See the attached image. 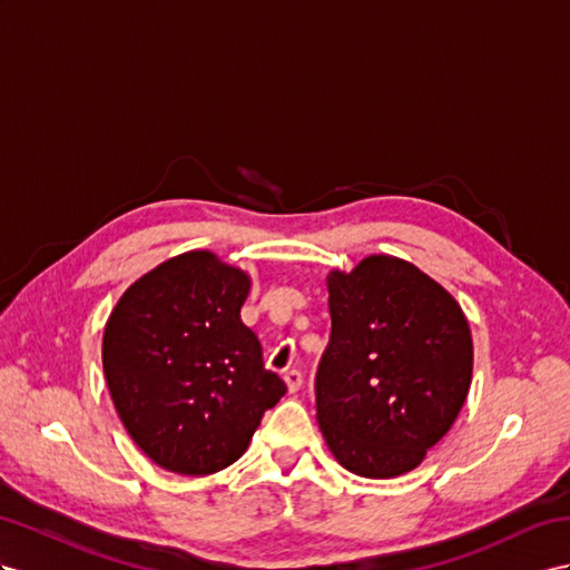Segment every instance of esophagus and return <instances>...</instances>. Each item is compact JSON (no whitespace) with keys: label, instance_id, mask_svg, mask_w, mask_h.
<instances>
[{"label":"esophagus","instance_id":"1","mask_svg":"<svg viewBox=\"0 0 570 570\" xmlns=\"http://www.w3.org/2000/svg\"><path fill=\"white\" fill-rule=\"evenodd\" d=\"M284 381H286L288 392H298L301 385H303V375H301V371H286Z\"/></svg>","mask_w":570,"mask_h":570}]
</instances>
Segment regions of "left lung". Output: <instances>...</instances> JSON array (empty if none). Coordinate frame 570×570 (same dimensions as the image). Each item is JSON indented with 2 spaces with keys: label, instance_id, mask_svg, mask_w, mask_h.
I'll return each instance as SVG.
<instances>
[{
  "label": "left lung",
  "instance_id": "8db88e82",
  "mask_svg": "<svg viewBox=\"0 0 570 570\" xmlns=\"http://www.w3.org/2000/svg\"><path fill=\"white\" fill-rule=\"evenodd\" d=\"M332 332L315 373L317 424L348 472L414 470L450 431L472 383V334L448 291L371 255L327 276Z\"/></svg>",
  "mask_w": 570,
  "mask_h": 570
}]
</instances>
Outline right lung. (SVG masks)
Segmentation results:
<instances>
[{"label": "right lung", "instance_id": "add662e5", "mask_svg": "<svg viewBox=\"0 0 570 570\" xmlns=\"http://www.w3.org/2000/svg\"><path fill=\"white\" fill-rule=\"evenodd\" d=\"M247 291L245 272L195 250L144 274L108 317L104 371L115 410L164 470H224L284 397L240 320Z\"/></svg>", "mask_w": 570, "mask_h": 570}]
</instances>
